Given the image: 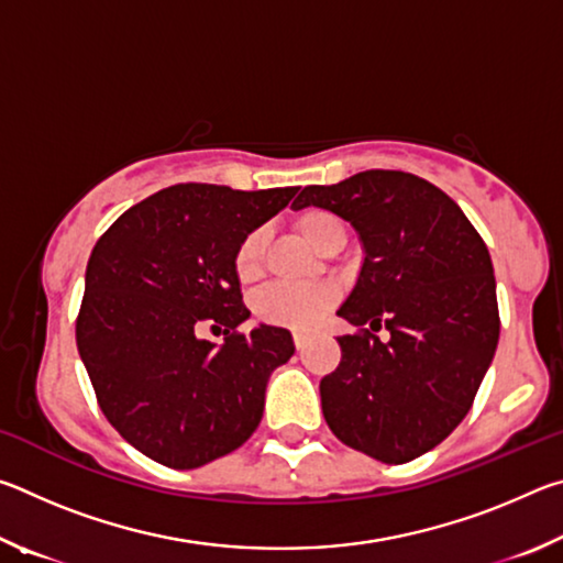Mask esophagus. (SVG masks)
Instances as JSON below:
<instances>
[{"label":"esophagus","instance_id":"esophagus-1","mask_svg":"<svg viewBox=\"0 0 563 563\" xmlns=\"http://www.w3.org/2000/svg\"><path fill=\"white\" fill-rule=\"evenodd\" d=\"M292 342L298 350H305V345H308V338H305L302 332H292Z\"/></svg>","mask_w":563,"mask_h":563}]
</instances>
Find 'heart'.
<instances>
[{
	"mask_svg": "<svg viewBox=\"0 0 563 563\" xmlns=\"http://www.w3.org/2000/svg\"><path fill=\"white\" fill-rule=\"evenodd\" d=\"M295 231L302 235L305 243H310L320 251L332 235L342 233V225L335 216L325 211H305L295 218ZM263 251H265V231L255 228L247 233L235 247L233 271L235 278L243 285L255 283L263 271ZM335 302V290L328 285H273L255 298V312L263 322L271 325L290 328V330H308L325 316L330 305Z\"/></svg>",
	"mask_w": 563,
	"mask_h": 563,
	"instance_id": "b5f03b06",
	"label": "heart"
}]
</instances>
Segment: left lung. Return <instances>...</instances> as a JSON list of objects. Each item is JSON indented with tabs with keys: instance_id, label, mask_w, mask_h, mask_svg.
Masks as SVG:
<instances>
[{
	"instance_id": "left-lung-1",
	"label": "left lung",
	"mask_w": 563,
	"mask_h": 563,
	"mask_svg": "<svg viewBox=\"0 0 563 563\" xmlns=\"http://www.w3.org/2000/svg\"><path fill=\"white\" fill-rule=\"evenodd\" d=\"M308 206L347 221L365 253L338 316L369 330L338 338L340 365L320 379L322 415L352 450L405 464L452 434L497 352L489 251L444 190L405 170L305 186L292 208ZM379 327L387 341L374 335Z\"/></svg>"
}]
</instances>
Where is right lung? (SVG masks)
<instances>
[{"mask_svg":"<svg viewBox=\"0 0 563 563\" xmlns=\"http://www.w3.org/2000/svg\"><path fill=\"white\" fill-rule=\"evenodd\" d=\"M298 188L178 184L131 206L93 245L76 347L101 412L141 454L196 470L241 446L265 387L292 357L285 328L233 332L251 318L233 255ZM223 327L216 346L197 335Z\"/></svg>","mask_w":563,"mask_h":563,"instance_id":"add662e5","label":"right lung"}]
</instances>
